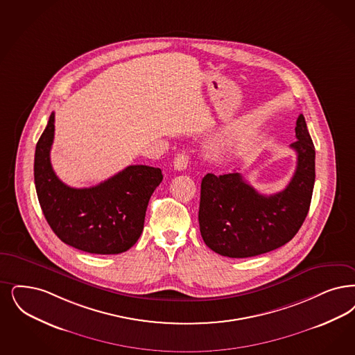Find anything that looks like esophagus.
I'll return each mask as SVG.
<instances>
[{"instance_id": "34e87169", "label": "esophagus", "mask_w": 355, "mask_h": 355, "mask_svg": "<svg viewBox=\"0 0 355 355\" xmlns=\"http://www.w3.org/2000/svg\"><path fill=\"white\" fill-rule=\"evenodd\" d=\"M173 165H174V169H175V171H184V169L187 168V165H189V155H187L186 152H181V153H178L177 157L174 158Z\"/></svg>"}]
</instances>
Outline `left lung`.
Returning a JSON list of instances; mask_svg holds the SVG:
<instances>
[{"label": "left lung", "mask_w": 355, "mask_h": 355, "mask_svg": "<svg viewBox=\"0 0 355 355\" xmlns=\"http://www.w3.org/2000/svg\"><path fill=\"white\" fill-rule=\"evenodd\" d=\"M296 171L286 187L263 196L239 173L206 174L200 184L199 230L214 252L251 257L286 244L302 226L312 200L315 150L302 114L296 121Z\"/></svg>", "instance_id": "obj_1"}]
</instances>
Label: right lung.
Wrapping results in <instances>:
<instances>
[{
    "instance_id": "add662e5",
    "label": "right lung",
    "mask_w": 355,
    "mask_h": 355,
    "mask_svg": "<svg viewBox=\"0 0 355 355\" xmlns=\"http://www.w3.org/2000/svg\"><path fill=\"white\" fill-rule=\"evenodd\" d=\"M54 129L53 112L34 158L37 196L49 226L63 243L88 254L125 252L141 235L146 207L164 178L162 171L130 165L96 186L70 187L51 166Z\"/></svg>"
}]
</instances>
